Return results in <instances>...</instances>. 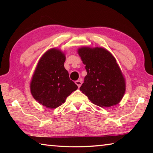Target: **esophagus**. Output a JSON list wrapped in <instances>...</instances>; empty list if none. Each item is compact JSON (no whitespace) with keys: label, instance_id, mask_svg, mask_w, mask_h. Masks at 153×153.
<instances>
[{"label":"esophagus","instance_id":"1","mask_svg":"<svg viewBox=\"0 0 153 153\" xmlns=\"http://www.w3.org/2000/svg\"><path fill=\"white\" fill-rule=\"evenodd\" d=\"M75 83H76V84L78 86V88H79L82 84V79H79L78 80H77V81L75 82Z\"/></svg>","mask_w":153,"mask_h":153}]
</instances>
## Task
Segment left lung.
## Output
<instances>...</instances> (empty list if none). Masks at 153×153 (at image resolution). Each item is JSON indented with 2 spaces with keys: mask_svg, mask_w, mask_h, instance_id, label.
<instances>
[{
  "mask_svg": "<svg viewBox=\"0 0 153 153\" xmlns=\"http://www.w3.org/2000/svg\"><path fill=\"white\" fill-rule=\"evenodd\" d=\"M87 75L79 90L94 104L109 107L121 101L126 91L125 79L115 59L103 48L78 50Z\"/></svg>",
  "mask_w": 153,
  "mask_h": 153,
  "instance_id": "obj_1",
  "label": "left lung"
}]
</instances>
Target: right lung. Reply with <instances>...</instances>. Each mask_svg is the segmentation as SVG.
I'll return each instance as SVG.
<instances>
[{
    "instance_id": "1",
    "label": "right lung",
    "mask_w": 153,
    "mask_h": 153,
    "mask_svg": "<svg viewBox=\"0 0 153 153\" xmlns=\"http://www.w3.org/2000/svg\"><path fill=\"white\" fill-rule=\"evenodd\" d=\"M65 61L63 53L51 49L40 59L33 76L30 84L32 94L47 108H55L61 105L77 88L69 79L68 71L64 67Z\"/></svg>"
}]
</instances>
